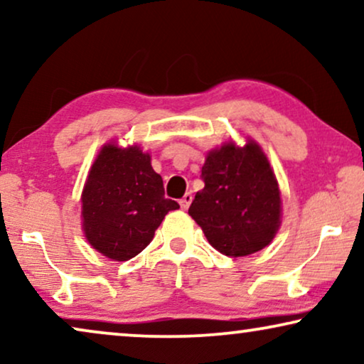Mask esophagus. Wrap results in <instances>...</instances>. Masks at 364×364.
<instances>
[{"label": "esophagus", "instance_id": "obj_1", "mask_svg": "<svg viewBox=\"0 0 364 364\" xmlns=\"http://www.w3.org/2000/svg\"><path fill=\"white\" fill-rule=\"evenodd\" d=\"M178 203H181V207L183 208V210H187L188 205L192 203V193H186V196L181 198V202H178Z\"/></svg>", "mask_w": 364, "mask_h": 364}]
</instances>
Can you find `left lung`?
Listing matches in <instances>:
<instances>
[{
  "label": "left lung",
  "mask_w": 364,
  "mask_h": 364,
  "mask_svg": "<svg viewBox=\"0 0 364 364\" xmlns=\"http://www.w3.org/2000/svg\"><path fill=\"white\" fill-rule=\"evenodd\" d=\"M202 181L205 187L196 193L188 215L215 250L245 257L273 240L282 198L270 162L255 141L243 147L227 142L208 152Z\"/></svg>",
  "instance_id": "8db88e82"
}]
</instances>
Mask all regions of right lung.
Returning a JSON list of instances; mask_svg holds the SVG:
<instances>
[{
	"label": "right lung",
	"mask_w": 364,
	"mask_h": 364,
	"mask_svg": "<svg viewBox=\"0 0 364 364\" xmlns=\"http://www.w3.org/2000/svg\"><path fill=\"white\" fill-rule=\"evenodd\" d=\"M82 230L104 257L126 262L152 242L164 217L178 203L164 197L162 177L139 146L106 144L82 191Z\"/></svg>",
	"instance_id": "1"
}]
</instances>
